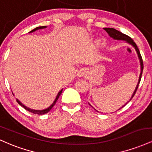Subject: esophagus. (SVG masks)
<instances>
[{
    "label": "esophagus",
    "instance_id": "obj_1",
    "mask_svg": "<svg viewBox=\"0 0 152 152\" xmlns=\"http://www.w3.org/2000/svg\"><path fill=\"white\" fill-rule=\"evenodd\" d=\"M86 74V69H81L78 71L77 75L78 76H85Z\"/></svg>",
    "mask_w": 152,
    "mask_h": 152
}]
</instances>
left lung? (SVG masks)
<instances>
[{"label": "left lung", "mask_w": 152, "mask_h": 152, "mask_svg": "<svg viewBox=\"0 0 152 152\" xmlns=\"http://www.w3.org/2000/svg\"><path fill=\"white\" fill-rule=\"evenodd\" d=\"M104 29L106 31V32L108 33V34H109V36H111V38H114V39L124 40V41H126L127 42H128L129 43H130V44H132V46H133L134 48H135V49H136V50H137V52L138 56H139V60H140L141 73H140V76H139V82H138L137 86V87H136L135 91H134V92L133 93V94H132V98H131V99H130V101H131L132 99V98H133V97H134V96L135 95L136 92H137L138 86H139V83H140V81H141V78H142L143 69H144V64H143V60H142V56H141L140 51H139V48H138V47L137 46V44H136V43H135V42H134L133 40H132V38H130L129 36H127V35L124 34H122L121 32H120V31L116 30V29H114V28H104ZM130 101H129V102H130ZM126 104H127V103H126ZM126 104H125V105H126ZM125 105H124V106ZM124 106H123V107H124Z\"/></svg>", "instance_id": "left-lung-1"}]
</instances>
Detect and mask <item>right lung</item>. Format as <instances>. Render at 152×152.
<instances>
[{"label": "right lung", "mask_w": 152, "mask_h": 152, "mask_svg": "<svg viewBox=\"0 0 152 152\" xmlns=\"http://www.w3.org/2000/svg\"><path fill=\"white\" fill-rule=\"evenodd\" d=\"M44 28H46V26H39V27H37V28H34V30L31 31L30 32H29V33H32V32H34V31H35L38 30V29ZM61 92H62V90H61V91H59V93L58 94V95H57V96H56V98L55 101H54L53 104H52L51 105H50V106H49V107L48 108V109H44V110H41V111H39V110H34V109H29V108L26 107V106H24L23 104L22 103L20 102V101H18V99H16V101H17V102L18 103V104H20V105L21 106H23V107L24 109H25L26 110H27V111H30V112L33 113V114H38V115H40V114H46V113H48V111H50V110L52 108H53V106L54 105H55V104H56V103L57 100H58V97L60 96V95H61Z\"/></svg>", "instance_id": "obj_1"}]
</instances>
